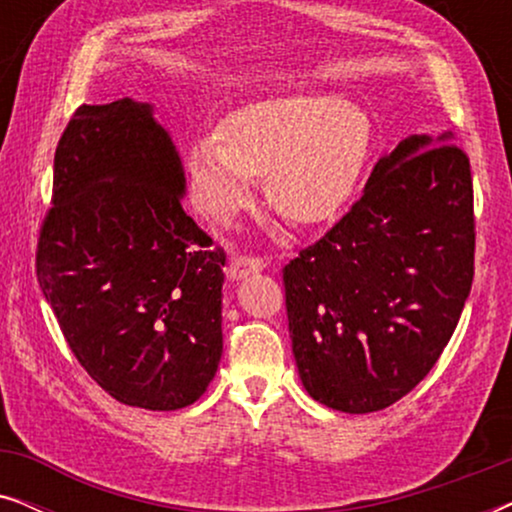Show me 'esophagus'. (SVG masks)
Wrapping results in <instances>:
<instances>
[{
    "label": "esophagus",
    "instance_id": "obj_1",
    "mask_svg": "<svg viewBox=\"0 0 512 512\" xmlns=\"http://www.w3.org/2000/svg\"><path fill=\"white\" fill-rule=\"evenodd\" d=\"M265 268V258L263 256H254V254H235L230 258L228 272L233 279H242L247 277L249 272H258Z\"/></svg>",
    "mask_w": 512,
    "mask_h": 512
}]
</instances>
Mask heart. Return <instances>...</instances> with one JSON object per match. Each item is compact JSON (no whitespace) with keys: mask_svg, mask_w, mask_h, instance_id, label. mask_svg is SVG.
I'll return each instance as SVG.
<instances>
[{"mask_svg":"<svg viewBox=\"0 0 512 512\" xmlns=\"http://www.w3.org/2000/svg\"><path fill=\"white\" fill-rule=\"evenodd\" d=\"M363 111L324 93H291L244 104L223 118L219 137H198L188 167L202 205L228 219L247 205L251 177L296 223H317L345 205L366 165Z\"/></svg>","mask_w":512,"mask_h":512,"instance_id":"heart-1","label":"heart"}]
</instances>
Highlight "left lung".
Wrapping results in <instances>:
<instances>
[{"mask_svg": "<svg viewBox=\"0 0 512 512\" xmlns=\"http://www.w3.org/2000/svg\"><path fill=\"white\" fill-rule=\"evenodd\" d=\"M473 261L466 151L450 135L403 139L352 209L282 270L307 394L354 415L410 394L459 324Z\"/></svg>", "mask_w": 512, "mask_h": 512, "instance_id": "1", "label": "left lung"}]
</instances>
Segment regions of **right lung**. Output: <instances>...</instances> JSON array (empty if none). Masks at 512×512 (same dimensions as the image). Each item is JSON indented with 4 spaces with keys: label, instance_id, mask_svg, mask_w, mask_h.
<instances>
[{
    "label": "right lung",
    "instance_id": "obj_1",
    "mask_svg": "<svg viewBox=\"0 0 512 512\" xmlns=\"http://www.w3.org/2000/svg\"><path fill=\"white\" fill-rule=\"evenodd\" d=\"M184 172L149 104H81L62 132L37 279L81 368L125 405L198 401L223 352L226 251L181 207Z\"/></svg>",
    "mask_w": 512,
    "mask_h": 512
}]
</instances>
